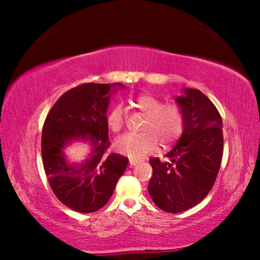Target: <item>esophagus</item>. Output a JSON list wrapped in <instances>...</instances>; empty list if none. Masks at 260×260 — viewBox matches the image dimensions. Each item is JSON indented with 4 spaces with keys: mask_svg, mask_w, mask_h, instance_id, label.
Listing matches in <instances>:
<instances>
[{
    "mask_svg": "<svg viewBox=\"0 0 260 260\" xmlns=\"http://www.w3.org/2000/svg\"><path fill=\"white\" fill-rule=\"evenodd\" d=\"M140 162V160H138V159H129V164L132 165V166H135V165H138Z\"/></svg>",
    "mask_w": 260,
    "mask_h": 260,
    "instance_id": "esophagus-1",
    "label": "esophagus"
}]
</instances>
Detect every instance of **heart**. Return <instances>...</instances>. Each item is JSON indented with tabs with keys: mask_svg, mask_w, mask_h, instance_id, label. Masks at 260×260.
I'll use <instances>...</instances> for the list:
<instances>
[{
	"mask_svg": "<svg viewBox=\"0 0 260 260\" xmlns=\"http://www.w3.org/2000/svg\"><path fill=\"white\" fill-rule=\"evenodd\" d=\"M135 107L147 116L142 133H127L114 141L118 152L131 158H142L155 151L158 143L170 146L182 135L186 114L178 103L165 102L156 96L141 94L134 99ZM125 124L124 109L114 105L108 114V125L112 132H119Z\"/></svg>",
	"mask_w": 260,
	"mask_h": 260,
	"instance_id": "1",
	"label": "heart"
}]
</instances>
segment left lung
<instances>
[{"mask_svg": "<svg viewBox=\"0 0 260 260\" xmlns=\"http://www.w3.org/2000/svg\"><path fill=\"white\" fill-rule=\"evenodd\" d=\"M177 98L186 114V126L170 161L150 158L152 177L148 184L158 208L169 213L187 211L201 203L212 189L222 159L221 116L199 89L184 88Z\"/></svg>", "mask_w": 260, "mask_h": 260, "instance_id": "8db88e82", "label": "left lung"}]
</instances>
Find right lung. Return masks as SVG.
<instances>
[{
	"label": "right lung",
	"instance_id": "1",
	"mask_svg": "<svg viewBox=\"0 0 260 260\" xmlns=\"http://www.w3.org/2000/svg\"><path fill=\"white\" fill-rule=\"evenodd\" d=\"M108 83H82L60 96L42 127L43 169L51 190L61 203L80 213L95 212L108 203L128 158L108 152ZM118 87L124 85L118 83ZM73 139H85L92 149L82 165H69L62 149Z\"/></svg>",
	"mask_w": 260,
	"mask_h": 260
}]
</instances>
